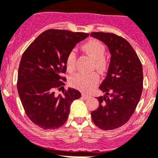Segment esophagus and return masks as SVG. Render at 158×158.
<instances>
[{"label":"esophagus","mask_w":158,"mask_h":158,"mask_svg":"<svg viewBox=\"0 0 158 158\" xmlns=\"http://www.w3.org/2000/svg\"><path fill=\"white\" fill-rule=\"evenodd\" d=\"M82 98H84V99H88V98H90V96L87 95V94H82Z\"/></svg>","instance_id":"34e87169"}]
</instances>
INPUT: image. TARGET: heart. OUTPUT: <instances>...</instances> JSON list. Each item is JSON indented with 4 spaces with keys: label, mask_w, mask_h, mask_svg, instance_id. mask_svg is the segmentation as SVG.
<instances>
[{
    "label": "heart",
    "mask_w": 158,
    "mask_h": 158,
    "mask_svg": "<svg viewBox=\"0 0 158 158\" xmlns=\"http://www.w3.org/2000/svg\"><path fill=\"white\" fill-rule=\"evenodd\" d=\"M82 49L94 59V67L99 72H105L107 68V61L104 57L106 49L104 44L97 39H91L82 46ZM66 69L69 72H74L76 67V54L74 51H69L66 57ZM99 75L97 73H78L69 79L71 86L82 92L92 91L99 82Z\"/></svg>",
    "instance_id": "1"
}]
</instances>
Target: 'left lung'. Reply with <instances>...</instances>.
I'll return each instance as SVG.
<instances>
[{
	"mask_svg": "<svg viewBox=\"0 0 158 158\" xmlns=\"http://www.w3.org/2000/svg\"><path fill=\"white\" fill-rule=\"evenodd\" d=\"M91 36L106 44L110 53L107 76L99 89V107L91 113L94 123L101 129L122 127L140 100L143 87L142 65L135 51L126 39L113 33L92 32Z\"/></svg>",
	"mask_w": 158,
	"mask_h": 158,
	"instance_id": "left-lung-1",
	"label": "left lung"
}]
</instances>
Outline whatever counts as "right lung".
Listing matches in <instances>:
<instances>
[{
    "instance_id": "add662e5",
    "label": "right lung",
    "mask_w": 158,
    "mask_h": 158,
    "mask_svg": "<svg viewBox=\"0 0 158 158\" xmlns=\"http://www.w3.org/2000/svg\"><path fill=\"white\" fill-rule=\"evenodd\" d=\"M89 33L48 29L39 35L23 53L18 71L17 90L23 107L33 123L44 129L62 127L72 102L81 97L78 90L68 88L63 94L66 57Z\"/></svg>"
}]
</instances>
